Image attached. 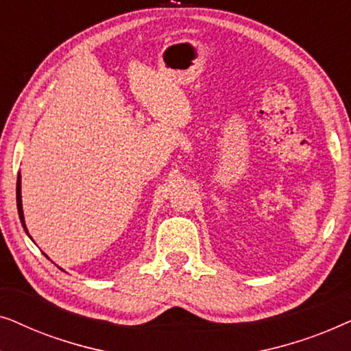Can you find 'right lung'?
Here are the masks:
<instances>
[{
    "label": "right lung",
    "instance_id": "obj_1",
    "mask_svg": "<svg viewBox=\"0 0 351 351\" xmlns=\"http://www.w3.org/2000/svg\"><path fill=\"white\" fill-rule=\"evenodd\" d=\"M22 180H21V172H19L17 176V186H16V196H17V210H19V217H21V222H22V227L25 230L27 234H28V230H27V225H25V219H23V209H22ZM30 237V234H28ZM32 238V237H30ZM60 268V267H59Z\"/></svg>",
    "mask_w": 351,
    "mask_h": 351
}]
</instances>
